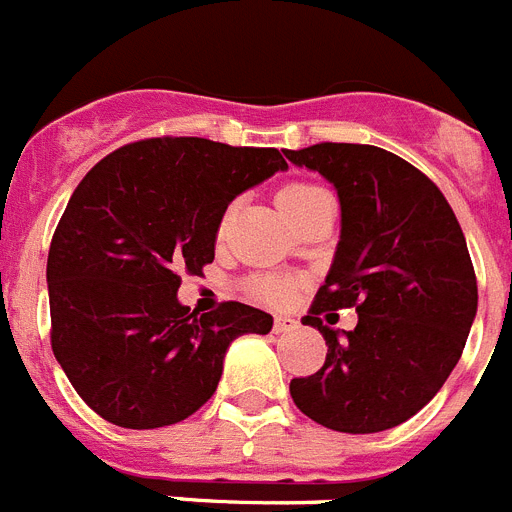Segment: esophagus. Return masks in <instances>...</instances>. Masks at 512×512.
Wrapping results in <instances>:
<instances>
[{
	"label": "esophagus",
	"mask_w": 512,
	"mask_h": 512,
	"mask_svg": "<svg viewBox=\"0 0 512 512\" xmlns=\"http://www.w3.org/2000/svg\"><path fill=\"white\" fill-rule=\"evenodd\" d=\"M272 329H274V334H290V331L298 329V321L290 316H277L274 318Z\"/></svg>",
	"instance_id": "1"
}]
</instances>
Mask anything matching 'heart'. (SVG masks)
Returning <instances> with one entry per match:
<instances>
[{"label": "heart", "instance_id": "b5f03b06", "mask_svg": "<svg viewBox=\"0 0 512 512\" xmlns=\"http://www.w3.org/2000/svg\"><path fill=\"white\" fill-rule=\"evenodd\" d=\"M323 199H331V196L326 194L321 186H316V183H308V181L287 183V186H282L277 194L279 209H282V214H285L290 222L298 220L300 214L308 212L310 207H316V204L323 202ZM227 217H230V212L225 214L222 227H225ZM251 292H253V298L264 300V303H269V305H285L287 300L292 298L295 285H292V282H287V279H279V277H261V279H253Z\"/></svg>", "mask_w": 512, "mask_h": 512}]
</instances>
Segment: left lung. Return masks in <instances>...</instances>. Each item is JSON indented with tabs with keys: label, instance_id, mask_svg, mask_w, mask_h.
Instances as JSON below:
<instances>
[{
	"label": "left lung",
	"instance_id": "obj_1",
	"mask_svg": "<svg viewBox=\"0 0 512 512\" xmlns=\"http://www.w3.org/2000/svg\"><path fill=\"white\" fill-rule=\"evenodd\" d=\"M285 155L342 202L334 264L303 318L329 352L318 373L292 378L290 396L329 430H391L443 388L466 347L476 274L464 230L443 191L393 152L321 142ZM342 307L358 310V326L339 335L320 313Z\"/></svg>",
	"mask_w": 512,
	"mask_h": 512
}]
</instances>
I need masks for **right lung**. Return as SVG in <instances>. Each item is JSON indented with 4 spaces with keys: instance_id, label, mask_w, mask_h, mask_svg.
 I'll use <instances>...</instances> for the list:
<instances>
[{
    "instance_id": "obj_1",
    "label": "right lung",
    "mask_w": 512,
    "mask_h": 512,
    "mask_svg": "<svg viewBox=\"0 0 512 512\" xmlns=\"http://www.w3.org/2000/svg\"><path fill=\"white\" fill-rule=\"evenodd\" d=\"M277 147L152 137L113 150L80 181L48 248L51 349L95 414L129 430L176 425L212 399L240 334H269L246 303L196 316L181 274L214 261L222 214L285 170Z\"/></svg>"
}]
</instances>
